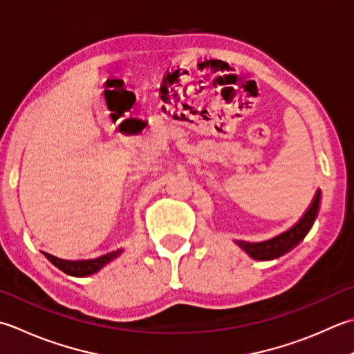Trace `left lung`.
<instances>
[{
  "label": "left lung",
  "mask_w": 354,
  "mask_h": 354,
  "mask_svg": "<svg viewBox=\"0 0 354 354\" xmlns=\"http://www.w3.org/2000/svg\"><path fill=\"white\" fill-rule=\"evenodd\" d=\"M319 201H321V192L317 190L313 201H311L308 210L304 213V216L297 221L292 228H288L287 232H283L272 239L261 241V242L238 241V245L242 248V250H245L248 256H252L253 259L268 261V259L279 258L281 254L292 250L297 242L302 241L304 236L308 233V230L311 228V225H313L315 219L317 216Z\"/></svg>",
  "instance_id": "1"
}]
</instances>
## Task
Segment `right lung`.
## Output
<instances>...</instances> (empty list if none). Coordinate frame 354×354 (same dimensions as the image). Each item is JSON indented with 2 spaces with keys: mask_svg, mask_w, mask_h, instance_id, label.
<instances>
[{
  "mask_svg": "<svg viewBox=\"0 0 354 354\" xmlns=\"http://www.w3.org/2000/svg\"><path fill=\"white\" fill-rule=\"evenodd\" d=\"M121 253V248H118V250L113 252H109L106 254H101L98 258H92V259H78V261H67V259H61L57 258V256H53L50 253H46L43 252V254L46 258L52 262L55 267H58L62 272L67 273V274H72V276H88V274H93L98 272L101 267H104L110 262L112 259H115L118 254Z\"/></svg>",
  "mask_w": 354,
  "mask_h": 354,
  "instance_id": "1",
  "label": "right lung"
}]
</instances>
